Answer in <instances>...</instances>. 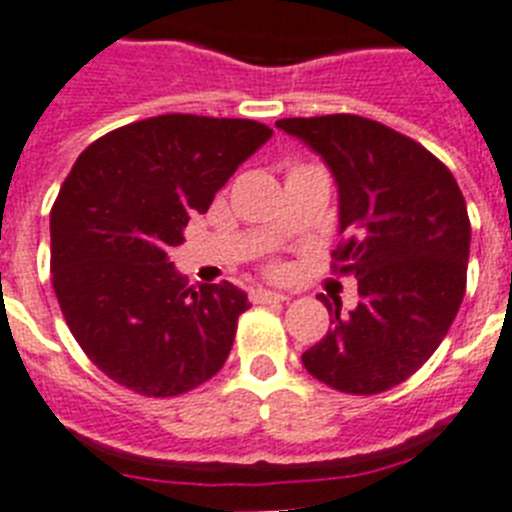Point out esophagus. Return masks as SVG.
Masks as SVG:
<instances>
[{
    "label": "esophagus",
    "instance_id": "esophagus-1",
    "mask_svg": "<svg viewBox=\"0 0 512 512\" xmlns=\"http://www.w3.org/2000/svg\"><path fill=\"white\" fill-rule=\"evenodd\" d=\"M289 296L278 294V291H268V289H257L252 291V302L255 304H270V302H286Z\"/></svg>",
    "mask_w": 512,
    "mask_h": 512
}]
</instances>
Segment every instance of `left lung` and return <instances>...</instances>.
<instances>
[{
  "label": "left lung",
  "mask_w": 512,
  "mask_h": 512,
  "mask_svg": "<svg viewBox=\"0 0 512 512\" xmlns=\"http://www.w3.org/2000/svg\"><path fill=\"white\" fill-rule=\"evenodd\" d=\"M320 153L338 184L333 270L359 281L349 315L302 354L333 390L375 395L409 380L448 336L466 294L471 223L458 182L411 137L354 114L276 122Z\"/></svg>",
  "instance_id": "obj_1"
}]
</instances>
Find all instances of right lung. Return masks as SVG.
<instances>
[{
  "mask_svg": "<svg viewBox=\"0 0 512 512\" xmlns=\"http://www.w3.org/2000/svg\"><path fill=\"white\" fill-rule=\"evenodd\" d=\"M270 135L252 119L163 114L80 153L51 208V283L103 375L171 398L229 359L247 294L229 281L187 289L169 252Z\"/></svg>",
  "mask_w": 512,
  "mask_h": 512,
  "instance_id": "1",
  "label": "right lung"
}]
</instances>
